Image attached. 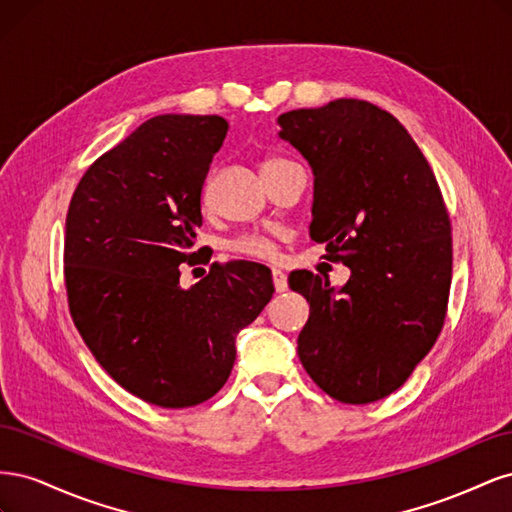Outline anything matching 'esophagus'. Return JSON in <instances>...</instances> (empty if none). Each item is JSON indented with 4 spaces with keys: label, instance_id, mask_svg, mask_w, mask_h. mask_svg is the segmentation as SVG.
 <instances>
[{
    "label": "esophagus",
    "instance_id": "1",
    "mask_svg": "<svg viewBox=\"0 0 512 512\" xmlns=\"http://www.w3.org/2000/svg\"><path fill=\"white\" fill-rule=\"evenodd\" d=\"M273 286L277 292H286L288 290V277L282 269H273Z\"/></svg>",
    "mask_w": 512,
    "mask_h": 512
}]
</instances>
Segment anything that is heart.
Segmentation results:
<instances>
[{"mask_svg":"<svg viewBox=\"0 0 512 512\" xmlns=\"http://www.w3.org/2000/svg\"><path fill=\"white\" fill-rule=\"evenodd\" d=\"M286 160H275V158H269L265 160V164H262V170L267 168H273L277 164H284ZM237 250L247 254V256H256V258H273L277 254V247H275V241L271 237H262V235H247L243 237L239 243H237Z\"/></svg>","mask_w":512,"mask_h":512,"instance_id":"1","label":"heart"}]
</instances>
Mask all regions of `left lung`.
I'll return each instance as SVG.
<instances>
[{
    "instance_id": "8db88e82",
    "label": "left lung",
    "mask_w": 512,
    "mask_h": 512,
    "mask_svg": "<svg viewBox=\"0 0 512 512\" xmlns=\"http://www.w3.org/2000/svg\"><path fill=\"white\" fill-rule=\"evenodd\" d=\"M277 126L312 166L309 237L350 269L342 288L290 273L309 303L299 359L333 399L378 401L410 378L444 324L453 245L438 181L408 130L365 100L297 108Z\"/></svg>"
}]
</instances>
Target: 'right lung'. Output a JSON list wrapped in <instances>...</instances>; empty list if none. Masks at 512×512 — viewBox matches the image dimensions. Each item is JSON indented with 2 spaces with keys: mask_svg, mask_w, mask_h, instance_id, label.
Instances as JSON below:
<instances>
[{
  "mask_svg": "<svg viewBox=\"0 0 512 512\" xmlns=\"http://www.w3.org/2000/svg\"><path fill=\"white\" fill-rule=\"evenodd\" d=\"M228 132L218 115H158L89 166L66 218L72 320L119 386L162 408L203 404L226 384L235 339L273 297L271 271L226 262L190 288L200 192Z\"/></svg>",
  "mask_w": 512,
  "mask_h": 512,
  "instance_id": "add662e5",
  "label": "right lung"
}]
</instances>
